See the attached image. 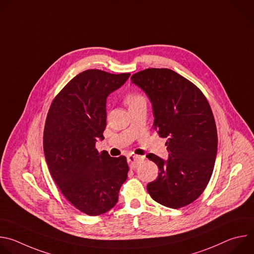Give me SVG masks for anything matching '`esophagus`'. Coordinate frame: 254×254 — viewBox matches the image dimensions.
Listing matches in <instances>:
<instances>
[{
	"label": "esophagus",
	"mask_w": 254,
	"mask_h": 254,
	"mask_svg": "<svg viewBox=\"0 0 254 254\" xmlns=\"http://www.w3.org/2000/svg\"><path fill=\"white\" fill-rule=\"evenodd\" d=\"M141 161V157H138V156H133V155H129L127 157V162H128V165H129V168L130 169H134L137 167L138 163Z\"/></svg>",
	"instance_id": "obj_1"
}]
</instances>
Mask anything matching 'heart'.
Instances as JSON below:
<instances>
[{
	"mask_svg": "<svg viewBox=\"0 0 254 254\" xmlns=\"http://www.w3.org/2000/svg\"><path fill=\"white\" fill-rule=\"evenodd\" d=\"M143 101H144V98L138 93H128L125 97V102L128 106V108L139 103V102H143Z\"/></svg>",
	"mask_w": 254,
	"mask_h": 254,
	"instance_id": "obj_1",
	"label": "heart"
}]
</instances>
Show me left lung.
Instances as JSON below:
<instances>
[{"mask_svg":"<svg viewBox=\"0 0 254 254\" xmlns=\"http://www.w3.org/2000/svg\"><path fill=\"white\" fill-rule=\"evenodd\" d=\"M149 97L153 127L167 137L168 160L149 154L159 167L147 185L161 205L178 209L194 202L207 187L217 155V129L210 104L191 81L167 68H150L131 76Z\"/></svg>","mask_w":254,"mask_h":254,"instance_id":"8db88e82","label":"left lung"}]
</instances>
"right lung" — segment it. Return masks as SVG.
<instances>
[{"mask_svg":"<svg viewBox=\"0 0 254 254\" xmlns=\"http://www.w3.org/2000/svg\"><path fill=\"white\" fill-rule=\"evenodd\" d=\"M129 76L85 70L58 93L47 115L43 148L50 174L64 197L90 216L116 206L127 178V158L98 153L95 143L104 138L107 96Z\"/></svg>","mask_w":254,"mask_h":254,"instance_id":"1","label":"right lung"}]
</instances>
